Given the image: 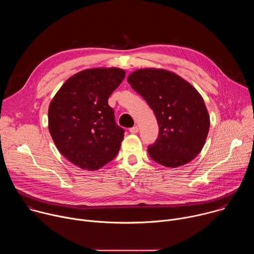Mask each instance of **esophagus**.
<instances>
[{"instance_id": "1", "label": "esophagus", "mask_w": 254, "mask_h": 254, "mask_svg": "<svg viewBox=\"0 0 254 254\" xmlns=\"http://www.w3.org/2000/svg\"><path fill=\"white\" fill-rule=\"evenodd\" d=\"M138 131V127L135 126V127H131V128H129V132L130 133H136Z\"/></svg>"}]
</instances>
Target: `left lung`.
<instances>
[{
    "mask_svg": "<svg viewBox=\"0 0 254 254\" xmlns=\"http://www.w3.org/2000/svg\"><path fill=\"white\" fill-rule=\"evenodd\" d=\"M130 86L153 110L159 136L148 148L150 157L168 168L195 159L206 141L210 117L197 89L172 71L141 68L127 77Z\"/></svg>",
    "mask_w": 254,
    "mask_h": 254,
    "instance_id": "8db88e82",
    "label": "left lung"
}]
</instances>
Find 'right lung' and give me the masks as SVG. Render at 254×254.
I'll return each mask as SVG.
<instances>
[{"instance_id":"right-lung-1","label":"right lung","mask_w":254,"mask_h":254,"mask_svg":"<svg viewBox=\"0 0 254 254\" xmlns=\"http://www.w3.org/2000/svg\"><path fill=\"white\" fill-rule=\"evenodd\" d=\"M125 76L118 67L82 70L69 77L50 102L48 128L55 146L83 170L100 169L121 149L125 130L116 124L107 100Z\"/></svg>"}]
</instances>
